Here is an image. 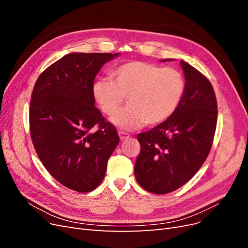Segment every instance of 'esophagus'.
<instances>
[{
	"instance_id": "1",
	"label": "esophagus",
	"mask_w": 248,
	"mask_h": 248,
	"mask_svg": "<svg viewBox=\"0 0 248 248\" xmlns=\"http://www.w3.org/2000/svg\"><path fill=\"white\" fill-rule=\"evenodd\" d=\"M119 137H120V140H124L126 139H128L130 136L127 132H124V131H119Z\"/></svg>"
}]
</instances>
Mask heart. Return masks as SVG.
Masks as SVG:
<instances>
[{"mask_svg": "<svg viewBox=\"0 0 248 248\" xmlns=\"http://www.w3.org/2000/svg\"><path fill=\"white\" fill-rule=\"evenodd\" d=\"M109 76L111 79L101 78L94 81L93 99L104 115L112 116L126 97L130 107L110 119V123L122 130L166 122L185 93L183 74L171 67L130 61L115 67Z\"/></svg>", "mask_w": 248, "mask_h": 248, "instance_id": "heart-1", "label": "heart"}]
</instances>
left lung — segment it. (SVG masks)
I'll use <instances>...</instances> for the list:
<instances>
[{"label":"left lung","instance_id":"left-lung-1","mask_svg":"<svg viewBox=\"0 0 248 248\" xmlns=\"http://www.w3.org/2000/svg\"><path fill=\"white\" fill-rule=\"evenodd\" d=\"M180 65L186 88L177 110L166 122L138 134L140 152L134 176L142 188L156 194L174 191L196 175L216 129L217 102L211 82L188 63Z\"/></svg>","mask_w":248,"mask_h":248}]
</instances>
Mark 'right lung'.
I'll list each match as a JSON object with an SVG mask.
<instances>
[{"label": "right lung", "mask_w": 248, "mask_h": 248, "mask_svg": "<svg viewBox=\"0 0 248 248\" xmlns=\"http://www.w3.org/2000/svg\"><path fill=\"white\" fill-rule=\"evenodd\" d=\"M119 55L71 52L44 70L33 89L30 130L37 155L58 182L78 192L102 182L120 141L92 95L97 73Z\"/></svg>", "instance_id": "add662e5"}]
</instances>
